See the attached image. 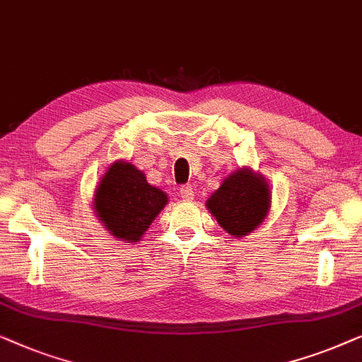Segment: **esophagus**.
Listing matches in <instances>:
<instances>
[{
  "instance_id": "1",
  "label": "esophagus",
  "mask_w": 362,
  "mask_h": 362,
  "mask_svg": "<svg viewBox=\"0 0 362 362\" xmlns=\"http://www.w3.org/2000/svg\"><path fill=\"white\" fill-rule=\"evenodd\" d=\"M180 197L183 198V200H193V197H195V192H193L192 185H183L180 188Z\"/></svg>"
}]
</instances>
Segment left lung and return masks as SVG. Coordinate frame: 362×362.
I'll list each match as a JSON object with an SVG mask.
<instances>
[{
	"label": "left lung",
	"instance_id": "left-lung-1",
	"mask_svg": "<svg viewBox=\"0 0 362 362\" xmlns=\"http://www.w3.org/2000/svg\"><path fill=\"white\" fill-rule=\"evenodd\" d=\"M206 206L223 230L236 238L246 236L267 215L271 206L269 185L262 175L249 169L238 170L208 198Z\"/></svg>",
	"mask_w": 362,
	"mask_h": 362
}]
</instances>
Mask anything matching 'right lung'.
Returning a JSON list of instances; mask_svg holds the SVG:
<instances>
[{
  "label": "right lung",
  "instance_id": "add662e5",
  "mask_svg": "<svg viewBox=\"0 0 362 362\" xmlns=\"http://www.w3.org/2000/svg\"><path fill=\"white\" fill-rule=\"evenodd\" d=\"M167 195L147 183L129 162H115L95 193V210L110 234L137 243L167 205Z\"/></svg>",
  "mask_w": 362,
  "mask_h": 362
}]
</instances>
